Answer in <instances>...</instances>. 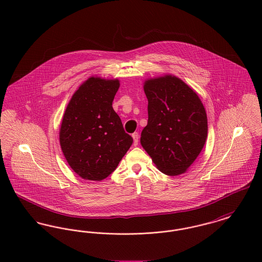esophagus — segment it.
<instances>
[{"mask_svg": "<svg viewBox=\"0 0 262 262\" xmlns=\"http://www.w3.org/2000/svg\"><path fill=\"white\" fill-rule=\"evenodd\" d=\"M132 138H133V144H134V146H137L138 145V140H139V135H138V133L137 132H135V133H133L132 134Z\"/></svg>", "mask_w": 262, "mask_h": 262, "instance_id": "esophagus-1", "label": "esophagus"}]
</instances>
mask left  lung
I'll return each mask as SVG.
<instances>
[{
  "label": "left lung",
  "mask_w": 262,
  "mask_h": 262,
  "mask_svg": "<svg viewBox=\"0 0 262 262\" xmlns=\"http://www.w3.org/2000/svg\"><path fill=\"white\" fill-rule=\"evenodd\" d=\"M148 122L140 143L164 174L187 171L207 140L208 119L198 94L180 77L169 74L145 79Z\"/></svg>",
  "instance_id": "left-lung-1"
}]
</instances>
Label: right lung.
I'll return each instance as SVG.
<instances>
[{"mask_svg": "<svg viewBox=\"0 0 262 262\" xmlns=\"http://www.w3.org/2000/svg\"><path fill=\"white\" fill-rule=\"evenodd\" d=\"M120 86L118 78L93 75L73 95L59 129L62 153L82 180L101 182L117 168L132 145L113 100Z\"/></svg>", "mask_w": 262, "mask_h": 262, "instance_id": "add662e5", "label": "right lung"}]
</instances>
